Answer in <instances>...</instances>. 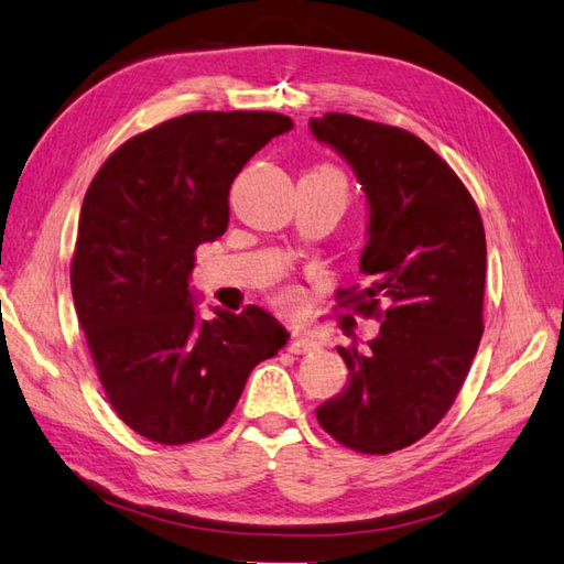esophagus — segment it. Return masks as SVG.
<instances>
[{
	"label": "esophagus",
	"instance_id": "esophagus-1",
	"mask_svg": "<svg viewBox=\"0 0 564 564\" xmlns=\"http://www.w3.org/2000/svg\"><path fill=\"white\" fill-rule=\"evenodd\" d=\"M288 350L297 352V356H305V352L319 350V341H317V338L307 336V334H295V336L291 338V344H288Z\"/></svg>",
	"mask_w": 564,
	"mask_h": 564
}]
</instances>
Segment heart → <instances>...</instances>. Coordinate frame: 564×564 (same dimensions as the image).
Here are the masks:
<instances>
[{
    "mask_svg": "<svg viewBox=\"0 0 564 564\" xmlns=\"http://www.w3.org/2000/svg\"><path fill=\"white\" fill-rule=\"evenodd\" d=\"M317 173H324V175H332V177L341 180V175H338L336 170H332V167H319ZM295 303H297V291H295V288H283V291L279 293V305L281 307H295Z\"/></svg>",
    "mask_w": 564,
    "mask_h": 564,
    "instance_id": "heart-1",
    "label": "heart"
}]
</instances>
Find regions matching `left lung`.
<instances>
[{
	"label": "left lung",
	"mask_w": 564,
	"mask_h": 564,
	"mask_svg": "<svg viewBox=\"0 0 564 564\" xmlns=\"http://www.w3.org/2000/svg\"><path fill=\"white\" fill-rule=\"evenodd\" d=\"M310 129L346 159L370 206L360 254L370 285L338 293L341 305L384 319L368 348L338 346L348 384L317 421L344 447L389 454L442 421L476 358L486 230L474 196L423 139L341 112L312 117Z\"/></svg>",
	"instance_id": "left-lung-1"
}]
</instances>
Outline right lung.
Here are the masks:
<instances>
[{"label":"right lung","instance_id":"add662e5","mask_svg":"<svg viewBox=\"0 0 564 564\" xmlns=\"http://www.w3.org/2000/svg\"><path fill=\"white\" fill-rule=\"evenodd\" d=\"M291 129L279 112H189L124 141L90 182L72 295L105 397L141 437H208L291 338L257 305L199 319L189 291L196 247L228 228L232 180Z\"/></svg>","mask_w":564,"mask_h":564}]
</instances>
